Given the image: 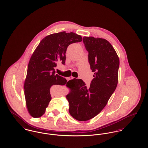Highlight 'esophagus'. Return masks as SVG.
<instances>
[{
	"instance_id": "esophagus-1",
	"label": "esophagus",
	"mask_w": 148,
	"mask_h": 148,
	"mask_svg": "<svg viewBox=\"0 0 148 148\" xmlns=\"http://www.w3.org/2000/svg\"><path fill=\"white\" fill-rule=\"evenodd\" d=\"M74 78L73 77H69V78H68V79L69 80H71V79H73Z\"/></svg>"
}]
</instances>
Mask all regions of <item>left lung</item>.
Masks as SVG:
<instances>
[{"label":"left lung","mask_w":148,"mask_h":148,"mask_svg":"<svg viewBox=\"0 0 148 148\" xmlns=\"http://www.w3.org/2000/svg\"><path fill=\"white\" fill-rule=\"evenodd\" d=\"M83 41L94 78L88 87L80 79L66 84L71 90L66 95L69 113L79 121L91 119L105 108L117 86L119 67V57L107 40L84 36Z\"/></svg>","instance_id":"left-lung-1"}]
</instances>
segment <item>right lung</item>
Returning <instances> with one entry per match:
<instances>
[{
    "mask_svg": "<svg viewBox=\"0 0 148 148\" xmlns=\"http://www.w3.org/2000/svg\"><path fill=\"white\" fill-rule=\"evenodd\" d=\"M82 41L80 35L62 32L46 36L34 51L24 83L26 107L33 117L39 118L45 114L52 99L50 88L53 85L68 83L55 74V68L58 62L65 65V53L70 45Z\"/></svg>",
    "mask_w": 148,
    "mask_h": 148,
    "instance_id": "1",
    "label": "right lung"
}]
</instances>
